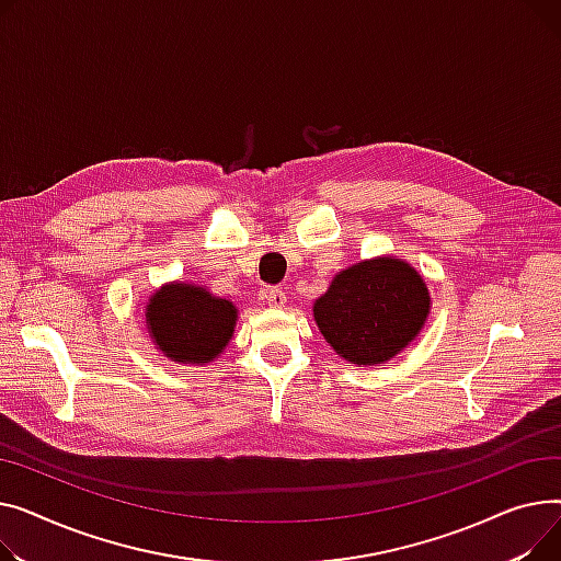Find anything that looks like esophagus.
Wrapping results in <instances>:
<instances>
[{"instance_id":"esophagus-1","label":"esophagus","mask_w":561,"mask_h":561,"mask_svg":"<svg viewBox=\"0 0 561 561\" xmlns=\"http://www.w3.org/2000/svg\"><path fill=\"white\" fill-rule=\"evenodd\" d=\"M265 301L272 306V308H283L285 304H287V294H285V289L283 287H270V289H265Z\"/></svg>"}]
</instances>
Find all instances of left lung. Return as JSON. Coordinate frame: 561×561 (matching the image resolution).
Instances as JSON below:
<instances>
[{"label":"left lung","instance_id":"left-lung-1","mask_svg":"<svg viewBox=\"0 0 561 561\" xmlns=\"http://www.w3.org/2000/svg\"><path fill=\"white\" fill-rule=\"evenodd\" d=\"M431 296L399 257L357 262L317 299L314 321L337 355L353 365H382L421 331Z\"/></svg>","mask_w":561,"mask_h":561}]
</instances>
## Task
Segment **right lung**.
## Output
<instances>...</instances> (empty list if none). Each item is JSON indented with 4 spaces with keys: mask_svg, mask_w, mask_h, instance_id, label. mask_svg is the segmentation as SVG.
<instances>
[{
    "mask_svg": "<svg viewBox=\"0 0 561 561\" xmlns=\"http://www.w3.org/2000/svg\"><path fill=\"white\" fill-rule=\"evenodd\" d=\"M238 310L196 285H172L147 306V328L158 348L183 365L215 359L233 337Z\"/></svg>",
    "mask_w": 561,
    "mask_h": 561,
    "instance_id": "right-lung-1",
    "label": "right lung"
}]
</instances>
